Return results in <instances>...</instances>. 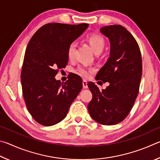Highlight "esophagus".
<instances>
[{"instance_id": "1", "label": "esophagus", "mask_w": 160, "mask_h": 160, "mask_svg": "<svg viewBox=\"0 0 160 160\" xmlns=\"http://www.w3.org/2000/svg\"><path fill=\"white\" fill-rule=\"evenodd\" d=\"M82 83H83V88H88V85H87V82H86V80H83L82 82Z\"/></svg>"}]
</instances>
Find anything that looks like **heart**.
<instances>
[{
  "label": "heart",
  "mask_w": 160,
  "mask_h": 160,
  "mask_svg": "<svg viewBox=\"0 0 160 160\" xmlns=\"http://www.w3.org/2000/svg\"><path fill=\"white\" fill-rule=\"evenodd\" d=\"M88 42L90 44L92 50L96 54H99V53L102 52V51L104 50V48L105 46V42L104 38H103L99 34H91L89 36L88 38ZM75 43H72L68 46L67 48V57L69 59H72L74 56V51H75ZM93 71L92 69H89L83 67H78L77 69L76 70V73L77 74L82 76L83 77L87 78L89 77L91 72Z\"/></svg>",
  "instance_id": "obj_1"
}]
</instances>
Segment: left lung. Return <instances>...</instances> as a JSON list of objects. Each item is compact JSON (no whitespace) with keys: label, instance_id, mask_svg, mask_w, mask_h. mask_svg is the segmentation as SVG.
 Wrapping results in <instances>:
<instances>
[{"label":"left lung","instance_id":"obj_1","mask_svg":"<svg viewBox=\"0 0 160 160\" xmlns=\"http://www.w3.org/2000/svg\"><path fill=\"white\" fill-rule=\"evenodd\" d=\"M110 43V58L96 77L109 82L102 91L93 82L88 86L93 98L88 105L92 119L102 125H114L130 112L138 94L142 76V59L138 43L121 25H110L100 29Z\"/></svg>","mask_w":160,"mask_h":160}]
</instances>
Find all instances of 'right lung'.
<instances>
[{
    "mask_svg": "<svg viewBox=\"0 0 160 160\" xmlns=\"http://www.w3.org/2000/svg\"><path fill=\"white\" fill-rule=\"evenodd\" d=\"M88 24L50 23L37 30L27 45L21 74L27 110L39 124L50 127L63 120L82 89L79 76L65 82L55 79L57 69L68 62L67 48L84 32Z\"/></svg>",
    "mask_w": 160,
    "mask_h": 160,
    "instance_id": "add662e5",
    "label": "right lung"
}]
</instances>
